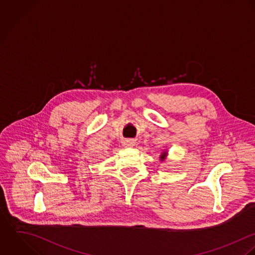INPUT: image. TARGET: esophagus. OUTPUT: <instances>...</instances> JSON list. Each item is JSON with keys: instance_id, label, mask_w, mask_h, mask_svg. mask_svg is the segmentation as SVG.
<instances>
[{"instance_id": "esophagus-1", "label": "esophagus", "mask_w": 255, "mask_h": 255, "mask_svg": "<svg viewBox=\"0 0 255 255\" xmlns=\"http://www.w3.org/2000/svg\"><path fill=\"white\" fill-rule=\"evenodd\" d=\"M134 145H135V142L131 139H127L123 142V146H125V147H133Z\"/></svg>"}]
</instances>
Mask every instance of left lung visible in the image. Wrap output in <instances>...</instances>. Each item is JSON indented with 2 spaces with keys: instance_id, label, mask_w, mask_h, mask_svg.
Masks as SVG:
<instances>
[{
  "instance_id": "8db88e82",
  "label": "left lung",
  "mask_w": 255,
  "mask_h": 255,
  "mask_svg": "<svg viewBox=\"0 0 255 255\" xmlns=\"http://www.w3.org/2000/svg\"><path fill=\"white\" fill-rule=\"evenodd\" d=\"M165 156H166V152H163V153L160 154V159H161V161L165 158Z\"/></svg>"
}]
</instances>
